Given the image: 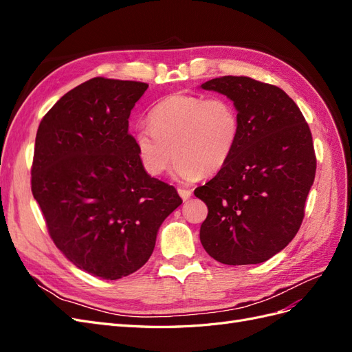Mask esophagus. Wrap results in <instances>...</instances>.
I'll use <instances>...</instances> for the list:
<instances>
[{
	"instance_id": "obj_1",
	"label": "esophagus",
	"mask_w": 352,
	"mask_h": 352,
	"mask_svg": "<svg viewBox=\"0 0 352 352\" xmlns=\"http://www.w3.org/2000/svg\"><path fill=\"white\" fill-rule=\"evenodd\" d=\"M177 194L180 195V198H182L184 201H186V199H189L190 195H192V190L184 189V188H177Z\"/></svg>"
}]
</instances>
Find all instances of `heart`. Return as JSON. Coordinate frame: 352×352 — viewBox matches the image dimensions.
Returning <instances> with one entry per match:
<instances>
[{
    "label": "heart",
    "mask_w": 352,
    "mask_h": 352,
    "mask_svg": "<svg viewBox=\"0 0 352 352\" xmlns=\"http://www.w3.org/2000/svg\"><path fill=\"white\" fill-rule=\"evenodd\" d=\"M148 126L133 133L138 158L145 173L162 176L172 163L182 182L219 173L238 145L239 114L229 100L173 94L148 114Z\"/></svg>",
    "instance_id": "1"
}]
</instances>
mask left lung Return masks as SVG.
Segmentation results:
<instances>
[{
  "mask_svg": "<svg viewBox=\"0 0 352 352\" xmlns=\"http://www.w3.org/2000/svg\"><path fill=\"white\" fill-rule=\"evenodd\" d=\"M201 88L226 95L241 123L228 164L194 192L208 207L201 243L223 264L267 261L294 239L304 219L316 176L310 127L294 100L274 85L223 76Z\"/></svg>",
  "mask_w": 352,
  "mask_h": 352,
  "instance_id": "1",
  "label": "left lung"
}]
</instances>
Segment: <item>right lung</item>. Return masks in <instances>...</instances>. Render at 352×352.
Masks as SVG:
<instances>
[{"label":"right lung","instance_id":"1","mask_svg":"<svg viewBox=\"0 0 352 352\" xmlns=\"http://www.w3.org/2000/svg\"><path fill=\"white\" fill-rule=\"evenodd\" d=\"M148 85L94 78L41 120L32 194L56 247L76 267L116 280L151 257L157 232L182 199L138 158L129 116Z\"/></svg>","mask_w":352,"mask_h":352}]
</instances>
